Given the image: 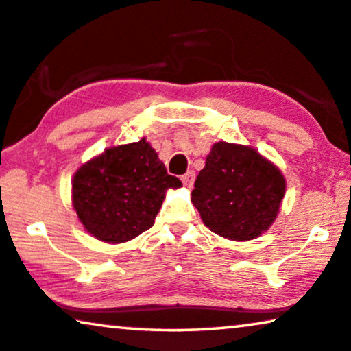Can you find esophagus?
<instances>
[{"instance_id": "1", "label": "esophagus", "mask_w": 351, "mask_h": 351, "mask_svg": "<svg viewBox=\"0 0 351 351\" xmlns=\"http://www.w3.org/2000/svg\"><path fill=\"white\" fill-rule=\"evenodd\" d=\"M181 181H182V184H184L186 187H189V189H191V187L194 186L195 173H194V171H187L186 175H182V176H181Z\"/></svg>"}]
</instances>
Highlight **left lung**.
I'll use <instances>...</instances> for the list:
<instances>
[{
	"instance_id": "1",
	"label": "left lung",
	"mask_w": 351,
	"mask_h": 351,
	"mask_svg": "<svg viewBox=\"0 0 351 351\" xmlns=\"http://www.w3.org/2000/svg\"><path fill=\"white\" fill-rule=\"evenodd\" d=\"M191 202L211 232L234 241L263 235L278 216L286 181L254 147L219 141L197 176Z\"/></svg>"
}]
</instances>
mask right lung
Instances as JSON below:
<instances>
[{
  "label": "right lung",
  "instance_id": "obj_1",
  "mask_svg": "<svg viewBox=\"0 0 351 351\" xmlns=\"http://www.w3.org/2000/svg\"><path fill=\"white\" fill-rule=\"evenodd\" d=\"M181 186L141 138L108 147L79 167L71 181V202L88 234L116 245L152 227L167 191Z\"/></svg>",
  "mask_w": 351,
  "mask_h": 351
}]
</instances>
